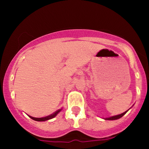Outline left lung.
Returning <instances> with one entry per match:
<instances>
[{
  "instance_id": "obj_1",
  "label": "left lung",
  "mask_w": 149,
  "mask_h": 149,
  "mask_svg": "<svg viewBox=\"0 0 149 149\" xmlns=\"http://www.w3.org/2000/svg\"><path fill=\"white\" fill-rule=\"evenodd\" d=\"M127 111H128V110H127ZM127 111L123 113L120 114V115H117V116H112V117H110V118H106V120H117V119L120 118L121 117H123V116L125 115V114L127 112Z\"/></svg>"
}]
</instances>
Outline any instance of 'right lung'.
Wrapping results in <instances>:
<instances>
[{"mask_svg":"<svg viewBox=\"0 0 149 149\" xmlns=\"http://www.w3.org/2000/svg\"><path fill=\"white\" fill-rule=\"evenodd\" d=\"M61 109H59V110L56 111L55 112L53 113L52 114H51V115H49V116H46V117H43V118H34V117H32V116H29V117L31 118L34 120H36V121H45V120H47L52 119L54 117H55V116L57 115L58 113H59V111H61Z\"/></svg>","mask_w":149,"mask_h":149,"instance_id":"add662e5","label":"right lung"}]
</instances>
